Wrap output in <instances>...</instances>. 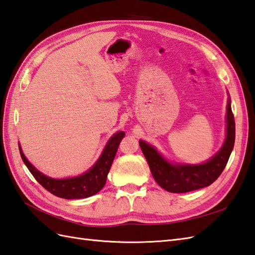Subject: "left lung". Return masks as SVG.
<instances>
[{"instance_id": "left-lung-1", "label": "left lung", "mask_w": 255, "mask_h": 255, "mask_svg": "<svg viewBox=\"0 0 255 255\" xmlns=\"http://www.w3.org/2000/svg\"><path fill=\"white\" fill-rule=\"evenodd\" d=\"M230 99L227 104V131L222 148L211 159L200 165L171 163L151 145L139 140V146L148 162L152 177L162 189L171 193H185L211 185L222 174L234 149L236 126Z\"/></svg>"}]
</instances>
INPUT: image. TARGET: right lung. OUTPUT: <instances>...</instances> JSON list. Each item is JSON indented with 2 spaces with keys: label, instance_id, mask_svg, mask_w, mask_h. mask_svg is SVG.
<instances>
[{
  "label": "right lung",
  "instance_id": "add662e5",
  "mask_svg": "<svg viewBox=\"0 0 255 255\" xmlns=\"http://www.w3.org/2000/svg\"><path fill=\"white\" fill-rule=\"evenodd\" d=\"M126 136V133L120 131L112 135V137L107 143L103 154L95 165L78 177L67 178V179H53L47 177L46 174L38 171L31 163L28 161L22 152L20 146L19 151L21 159L27 166L28 170L33 175L39 183L44 189L49 191L53 195L62 197V199L73 200V199H85L89 197L104 188L107 181V175L109 173L111 165L115 159L118 151V147L120 145L122 138Z\"/></svg>",
  "mask_w": 255,
  "mask_h": 255
}]
</instances>
